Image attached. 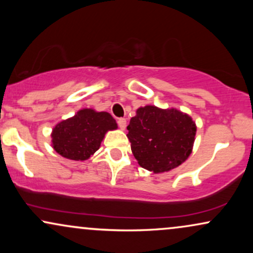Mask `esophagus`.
<instances>
[{
  "mask_svg": "<svg viewBox=\"0 0 253 253\" xmlns=\"http://www.w3.org/2000/svg\"><path fill=\"white\" fill-rule=\"evenodd\" d=\"M118 125H119V127H120L121 129L126 128V119H125V118L118 119Z\"/></svg>",
  "mask_w": 253,
  "mask_h": 253,
  "instance_id": "esophagus-1",
  "label": "esophagus"
}]
</instances>
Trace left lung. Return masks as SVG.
I'll return each mask as SVG.
<instances>
[{
	"instance_id": "8db88e82",
	"label": "left lung",
	"mask_w": 253,
	"mask_h": 253,
	"mask_svg": "<svg viewBox=\"0 0 253 253\" xmlns=\"http://www.w3.org/2000/svg\"><path fill=\"white\" fill-rule=\"evenodd\" d=\"M127 129L130 149L139 165L156 173L181 165L190 155L196 133L189 115L155 106L136 110Z\"/></svg>"
}]
</instances>
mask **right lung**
<instances>
[{
    "label": "right lung",
    "mask_w": 253,
    "mask_h": 253,
    "mask_svg": "<svg viewBox=\"0 0 253 253\" xmlns=\"http://www.w3.org/2000/svg\"><path fill=\"white\" fill-rule=\"evenodd\" d=\"M118 125L107 112L81 109L74 118L59 123L52 130V146L57 153L72 161H85L100 147L108 130Z\"/></svg>",
    "instance_id": "obj_1"
}]
</instances>
